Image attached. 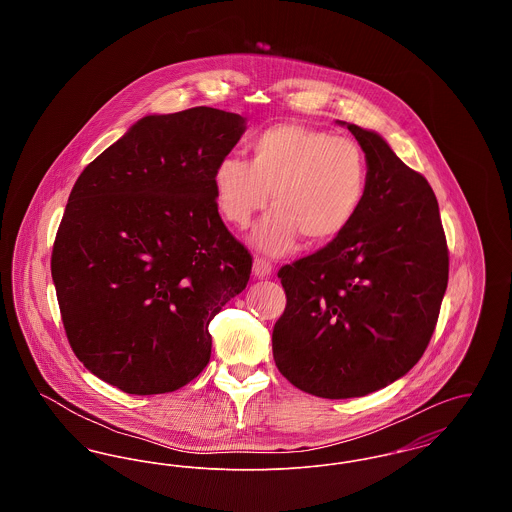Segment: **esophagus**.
Listing matches in <instances>:
<instances>
[{
	"instance_id": "obj_1",
	"label": "esophagus",
	"mask_w": 512,
	"mask_h": 512,
	"mask_svg": "<svg viewBox=\"0 0 512 512\" xmlns=\"http://www.w3.org/2000/svg\"><path fill=\"white\" fill-rule=\"evenodd\" d=\"M253 272H255L257 278L270 276V274H272V263H270L268 259H263V257H255V261H253Z\"/></svg>"
}]
</instances>
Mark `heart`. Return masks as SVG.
Masks as SVG:
<instances>
[{
  "instance_id": "1",
  "label": "heart",
  "mask_w": 512,
  "mask_h": 512,
  "mask_svg": "<svg viewBox=\"0 0 512 512\" xmlns=\"http://www.w3.org/2000/svg\"><path fill=\"white\" fill-rule=\"evenodd\" d=\"M249 161L226 155L213 184L224 219L245 228L265 209L272 211L253 234L268 253L288 251L297 236L324 244L343 234L365 203L368 163L355 140L322 128L282 122L249 140Z\"/></svg>"
}]
</instances>
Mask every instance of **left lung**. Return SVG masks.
Masks as SVG:
<instances>
[{"label": "left lung", "instance_id": "obj_1", "mask_svg": "<svg viewBox=\"0 0 512 512\" xmlns=\"http://www.w3.org/2000/svg\"><path fill=\"white\" fill-rule=\"evenodd\" d=\"M347 128L368 163L365 203L338 238L278 270L286 309L272 330L282 376L324 399L363 397L405 376L436 330L449 278L428 180L376 132Z\"/></svg>", "mask_w": 512, "mask_h": 512}]
</instances>
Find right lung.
<instances>
[{
    "label": "right lung",
    "mask_w": 512,
    "mask_h": 512,
    "mask_svg": "<svg viewBox=\"0 0 512 512\" xmlns=\"http://www.w3.org/2000/svg\"><path fill=\"white\" fill-rule=\"evenodd\" d=\"M213 107L149 115L74 184L51 276L78 361L132 395L180 390L211 359L209 322L253 257L220 219L213 172L244 134Z\"/></svg>",
    "instance_id": "add662e5"
}]
</instances>
